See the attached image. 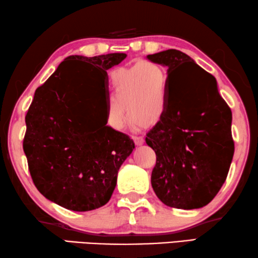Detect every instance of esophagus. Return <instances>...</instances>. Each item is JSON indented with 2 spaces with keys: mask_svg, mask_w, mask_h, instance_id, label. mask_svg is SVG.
<instances>
[{
  "mask_svg": "<svg viewBox=\"0 0 258 258\" xmlns=\"http://www.w3.org/2000/svg\"><path fill=\"white\" fill-rule=\"evenodd\" d=\"M133 139L135 142V144H136L137 146H141L144 144V138L141 137V136H133Z\"/></svg>",
  "mask_w": 258,
  "mask_h": 258,
  "instance_id": "obj_1",
  "label": "esophagus"
}]
</instances>
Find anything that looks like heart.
<instances>
[{
	"instance_id": "b5f03b06",
	"label": "heart",
	"mask_w": 258,
	"mask_h": 258,
	"mask_svg": "<svg viewBox=\"0 0 258 258\" xmlns=\"http://www.w3.org/2000/svg\"><path fill=\"white\" fill-rule=\"evenodd\" d=\"M109 95L105 115L113 129H123L126 114L142 125H154L168 106V77L157 62L143 60L137 65L114 70L108 79Z\"/></svg>"
}]
</instances>
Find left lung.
Wrapping results in <instances>:
<instances>
[{
    "label": "left lung",
    "instance_id": "8db88e82",
    "mask_svg": "<svg viewBox=\"0 0 258 258\" xmlns=\"http://www.w3.org/2000/svg\"><path fill=\"white\" fill-rule=\"evenodd\" d=\"M146 58L168 69L167 111L145 138L157 154L152 187L166 206L202 208L223 186L233 158L232 112L216 79L186 53L169 49Z\"/></svg>",
    "mask_w": 258,
    "mask_h": 258
}]
</instances>
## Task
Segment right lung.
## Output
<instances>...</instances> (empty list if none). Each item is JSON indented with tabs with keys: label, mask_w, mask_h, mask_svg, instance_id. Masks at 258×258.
<instances>
[{
	"label": "right lung",
	"mask_w": 258,
	"mask_h": 258,
	"mask_svg": "<svg viewBox=\"0 0 258 258\" xmlns=\"http://www.w3.org/2000/svg\"><path fill=\"white\" fill-rule=\"evenodd\" d=\"M125 53L96 57L70 56L39 87L25 117L23 147L36 188L46 199L74 212L106 205L116 186L117 171L135 149L133 139L106 125V117L89 116L83 109V83L78 67L107 70Z\"/></svg>",
	"instance_id": "right-lung-1"
}]
</instances>
